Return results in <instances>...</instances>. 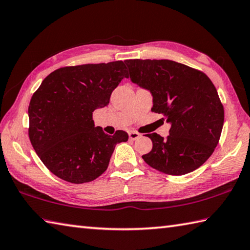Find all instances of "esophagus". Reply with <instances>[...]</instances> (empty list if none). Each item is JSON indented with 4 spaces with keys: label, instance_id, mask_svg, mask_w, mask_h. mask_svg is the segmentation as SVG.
Returning <instances> with one entry per match:
<instances>
[{
    "label": "esophagus",
    "instance_id": "1",
    "mask_svg": "<svg viewBox=\"0 0 250 250\" xmlns=\"http://www.w3.org/2000/svg\"><path fill=\"white\" fill-rule=\"evenodd\" d=\"M128 136H129L130 140H136L140 137V135L137 133V131H129Z\"/></svg>",
    "mask_w": 250,
    "mask_h": 250
}]
</instances>
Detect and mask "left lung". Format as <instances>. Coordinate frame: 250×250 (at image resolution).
Listing matches in <instances>:
<instances>
[{
	"label": "left lung",
	"instance_id": "obj_1",
	"mask_svg": "<svg viewBox=\"0 0 250 250\" xmlns=\"http://www.w3.org/2000/svg\"><path fill=\"white\" fill-rule=\"evenodd\" d=\"M124 62L131 82L152 93L151 111L171 123L167 138L147 134L152 149L143 155L145 162L168 175H184L201 167L219 144L224 123L223 104L210 78L169 60Z\"/></svg>",
	"mask_w": 250,
	"mask_h": 250
}]
</instances>
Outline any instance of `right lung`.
Returning a JSON list of instances; mask_svg holds the SVG:
<instances>
[{
  "instance_id": "obj_1",
  "label": "right lung",
  "mask_w": 250,
  "mask_h": 250,
  "mask_svg": "<svg viewBox=\"0 0 250 250\" xmlns=\"http://www.w3.org/2000/svg\"><path fill=\"white\" fill-rule=\"evenodd\" d=\"M128 77L123 61L61 67L48 75L28 107L30 143L49 171L73 184L95 181L109 167L124 130L113 136L95 127L92 113L110 102Z\"/></svg>"
}]
</instances>
